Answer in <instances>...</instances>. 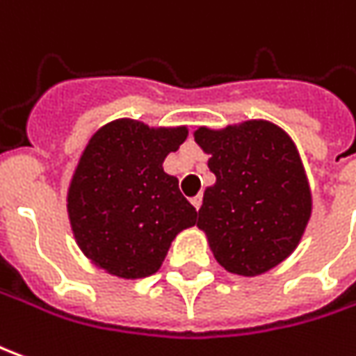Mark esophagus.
<instances>
[{
  "label": "esophagus",
  "mask_w": 356,
  "mask_h": 356,
  "mask_svg": "<svg viewBox=\"0 0 356 356\" xmlns=\"http://www.w3.org/2000/svg\"><path fill=\"white\" fill-rule=\"evenodd\" d=\"M200 202H202V197H200V195H197V197H193L191 198V204H193V207H195V209H200Z\"/></svg>",
  "instance_id": "34e87169"
}]
</instances>
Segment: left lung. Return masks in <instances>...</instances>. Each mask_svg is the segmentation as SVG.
Returning a JSON list of instances; mask_svg holds the SVG:
<instances>
[{"instance_id":"obj_1","label":"left lung","mask_w":356,"mask_h":356,"mask_svg":"<svg viewBox=\"0 0 356 356\" xmlns=\"http://www.w3.org/2000/svg\"><path fill=\"white\" fill-rule=\"evenodd\" d=\"M193 136L216 175L204 191L197 228L226 270L269 273L298 248L314 209L294 140L265 118L198 127Z\"/></svg>"}]
</instances>
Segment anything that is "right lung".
Instances as JSON below:
<instances>
[{"instance_id": "right-lung-1", "label": "right lung", "mask_w": 356, "mask_h": 356, "mask_svg": "<svg viewBox=\"0 0 356 356\" xmlns=\"http://www.w3.org/2000/svg\"><path fill=\"white\" fill-rule=\"evenodd\" d=\"M187 127H147L117 118L89 138L70 179L66 209L77 248L118 279L158 273L171 241L197 224V210L163 161Z\"/></svg>"}]
</instances>
